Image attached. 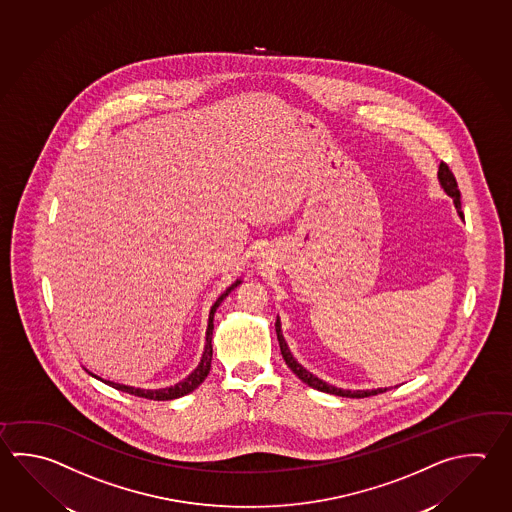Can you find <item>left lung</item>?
Returning <instances> with one entry per match:
<instances>
[{"mask_svg":"<svg viewBox=\"0 0 512 512\" xmlns=\"http://www.w3.org/2000/svg\"><path fill=\"white\" fill-rule=\"evenodd\" d=\"M438 183L442 186V190H444V192L453 199L454 208H456V212L460 215V219H463L462 203H460V190H458V184H456L453 172L449 170V166L445 163L440 164V168H438ZM275 329H277V338H279L282 358L286 360V364H288L291 371H293V373H295V375H297L304 384H308L309 387H313V389H317V391H322V393L346 396V398H366V396L384 393V391L389 389V387H377V389H357V391H349V389H340V387L331 386L328 382H324V380H320L319 377H315L313 373H309L308 369L304 366H300L299 362L295 360V357L291 355L290 348H288V344H286V340H284V335H282L279 317H277V322H275Z\"/></svg>","mask_w":512,"mask_h":512,"instance_id":"1","label":"left lung"}]
</instances>
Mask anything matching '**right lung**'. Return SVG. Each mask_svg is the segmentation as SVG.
Wrapping results in <instances>:
<instances>
[{
    "mask_svg": "<svg viewBox=\"0 0 512 512\" xmlns=\"http://www.w3.org/2000/svg\"><path fill=\"white\" fill-rule=\"evenodd\" d=\"M242 280L237 279L233 282L230 288H226L224 293H221V297L213 302L212 309H210V315H208V329H206V344H204L203 357H201V362H199V366L193 369L192 373L188 375V377L181 380V382H177L175 386L163 387V389H141V387L134 386H125V384H117V382H112V380H103L101 377H97L94 373H90L92 377L97 378V380H101V382H105L107 386L114 387L117 391H123V393H128V395L141 396V398H148V400H174V398H181V396L188 395V393H192L193 389H197V387L201 386L204 382V378L208 377V373H210V367H212V335H213V315H215V311L217 308L221 306L222 300L228 297V293H232V290H235L239 284H241Z\"/></svg>",
    "mask_w": 512,
    "mask_h": 512,
    "instance_id": "right-lung-1",
    "label": "right lung"
}]
</instances>
